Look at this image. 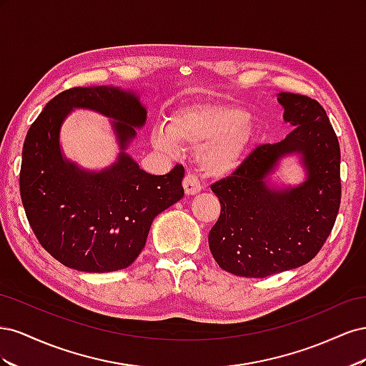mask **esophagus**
<instances>
[{
	"label": "esophagus",
	"instance_id": "obj_1",
	"mask_svg": "<svg viewBox=\"0 0 366 366\" xmlns=\"http://www.w3.org/2000/svg\"><path fill=\"white\" fill-rule=\"evenodd\" d=\"M183 187H184V192L186 195H195L202 191V184L200 180H198V177L192 172H187L184 180H183Z\"/></svg>",
	"mask_w": 366,
	"mask_h": 366
}]
</instances>
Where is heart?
<instances>
[{"instance_id":"heart-1","label":"heart","mask_w":366,"mask_h":366,"mask_svg":"<svg viewBox=\"0 0 366 366\" xmlns=\"http://www.w3.org/2000/svg\"><path fill=\"white\" fill-rule=\"evenodd\" d=\"M253 119L241 108L227 104H195L174 114L168 132L157 131L154 142L162 149L177 145L202 147L198 163L209 177L234 172L253 136Z\"/></svg>"}]
</instances>
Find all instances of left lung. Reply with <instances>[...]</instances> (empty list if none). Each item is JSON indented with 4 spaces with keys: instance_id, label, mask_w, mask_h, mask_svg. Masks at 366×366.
<instances>
[{
    "instance_id": "1",
    "label": "left lung",
    "mask_w": 366,
    "mask_h": 366,
    "mask_svg": "<svg viewBox=\"0 0 366 366\" xmlns=\"http://www.w3.org/2000/svg\"><path fill=\"white\" fill-rule=\"evenodd\" d=\"M292 132L254 148L230 177L210 186L221 212L209 249L223 270L265 278L312 261L331 234L340 206V148L330 119L315 99L280 93ZM302 154L307 180L273 190L264 179L287 153Z\"/></svg>"
}]
</instances>
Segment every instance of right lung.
I'll use <instances>...</instances> for the list:
<instances>
[{"instance_id": "add662e5", "label": "right lung", "mask_w": 366, "mask_h": 366, "mask_svg": "<svg viewBox=\"0 0 366 366\" xmlns=\"http://www.w3.org/2000/svg\"><path fill=\"white\" fill-rule=\"evenodd\" d=\"M88 107L117 119L122 151L101 173L84 172L59 147L63 119ZM139 97L119 86H74L54 96L33 122L23 147L19 192L41 246L70 269L104 273L128 267L145 247L152 219L184 195V168L164 175L139 168L125 149L145 125Z\"/></svg>"}]
</instances>
